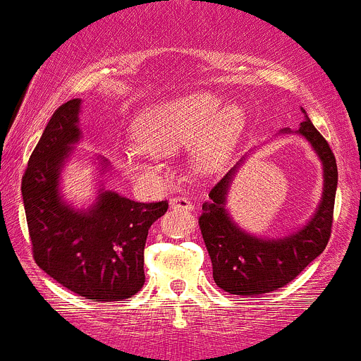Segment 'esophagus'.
Masks as SVG:
<instances>
[{
    "instance_id": "34e87169",
    "label": "esophagus",
    "mask_w": 361,
    "mask_h": 361,
    "mask_svg": "<svg viewBox=\"0 0 361 361\" xmlns=\"http://www.w3.org/2000/svg\"><path fill=\"white\" fill-rule=\"evenodd\" d=\"M169 202H171V208L178 209V212H190V209L194 208L190 199L180 197V195H178V197H173Z\"/></svg>"
}]
</instances>
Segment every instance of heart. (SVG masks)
<instances>
[{
    "label": "heart",
    "instance_id": "obj_1",
    "mask_svg": "<svg viewBox=\"0 0 361 361\" xmlns=\"http://www.w3.org/2000/svg\"><path fill=\"white\" fill-rule=\"evenodd\" d=\"M245 111L238 104L220 106L212 93H188L142 111L132 125L139 149L121 155L130 173L149 176L157 171L155 155H171L194 141L192 164L202 174L219 169L240 139Z\"/></svg>",
    "mask_w": 361,
    "mask_h": 361
}]
</instances>
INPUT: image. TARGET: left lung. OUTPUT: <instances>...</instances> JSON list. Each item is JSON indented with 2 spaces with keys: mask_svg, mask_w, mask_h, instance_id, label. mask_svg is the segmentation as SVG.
<instances>
[{
  "mask_svg": "<svg viewBox=\"0 0 361 361\" xmlns=\"http://www.w3.org/2000/svg\"><path fill=\"white\" fill-rule=\"evenodd\" d=\"M296 132L312 145L323 162V197L307 226L275 240H262L241 229L226 209L227 190L240 164L209 190V201L202 204L199 227L212 259L213 281L229 295L254 296L284 288L326 248L330 240L338 180L335 155L309 118ZM282 134H291V130L286 128Z\"/></svg>",
  "mask_w": 361,
  "mask_h": 361,
  "instance_id": "obj_1",
  "label": "left lung"
}]
</instances>
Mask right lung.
Listing matches in <instances>:
<instances>
[{
    "label": "right lung",
    "instance_id": "add662e5",
    "mask_svg": "<svg viewBox=\"0 0 361 361\" xmlns=\"http://www.w3.org/2000/svg\"><path fill=\"white\" fill-rule=\"evenodd\" d=\"M79 113V99L56 109L24 171L20 190L33 257L49 277L82 298L123 302L145 286L148 229L169 202H135L100 188L92 208L66 204L59 176L82 137Z\"/></svg>",
    "mask_w": 361,
    "mask_h": 361
}]
</instances>
